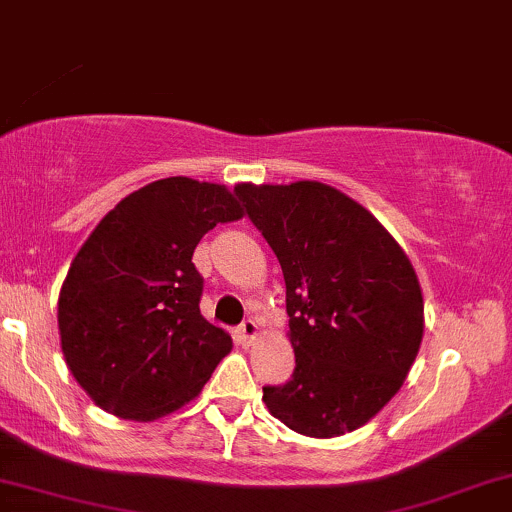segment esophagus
<instances>
[{
    "label": "esophagus",
    "instance_id": "1",
    "mask_svg": "<svg viewBox=\"0 0 512 512\" xmlns=\"http://www.w3.org/2000/svg\"><path fill=\"white\" fill-rule=\"evenodd\" d=\"M238 337L243 339V344H252V339L257 337V325L255 320H243L238 325Z\"/></svg>",
    "mask_w": 512,
    "mask_h": 512
}]
</instances>
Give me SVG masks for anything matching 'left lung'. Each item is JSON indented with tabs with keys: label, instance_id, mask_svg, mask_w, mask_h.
<instances>
[{
	"label": "left lung",
	"instance_id": "left-lung-1",
	"mask_svg": "<svg viewBox=\"0 0 512 512\" xmlns=\"http://www.w3.org/2000/svg\"><path fill=\"white\" fill-rule=\"evenodd\" d=\"M233 192L286 281L296 368L286 385L262 387L264 404L303 436L356 431L419 354L424 298L409 257L368 209L322 182Z\"/></svg>",
	"mask_w": 512,
	"mask_h": 512
}]
</instances>
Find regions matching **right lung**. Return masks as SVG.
Wrapping results in <instances>:
<instances>
[{"instance_id": "right-lung-1", "label": "right lung", "mask_w": 512, "mask_h": 512, "mask_svg": "<svg viewBox=\"0 0 512 512\" xmlns=\"http://www.w3.org/2000/svg\"><path fill=\"white\" fill-rule=\"evenodd\" d=\"M240 216L226 187L166 178L127 195L81 245L57 322L67 366L98 407L154 421L199 395L233 342L199 313L192 252Z\"/></svg>"}]
</instances>
